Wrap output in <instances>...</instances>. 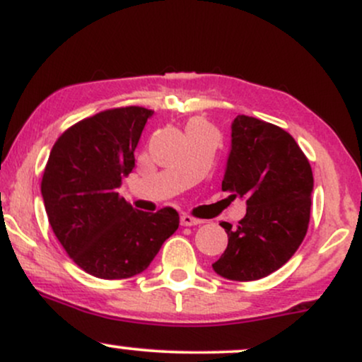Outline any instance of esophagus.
<instances>
[{
    "mask_svg": "<svg viewBox=\"0 0 362 362\" xmlns=\"http://www.w3.org/2000/svg\"><path fill=\"white\" fill-rule=\"evenodd\" d=\"M180 223L184 224V226H195V224H201L202 219L194 218V216H190V214H182L180 216Z\"/></svg>",
    "mask_w": 362,
    "mask_h": 362,
    "instance_id": "34e87169",
    "label": "esophagus"
}]
</instances>
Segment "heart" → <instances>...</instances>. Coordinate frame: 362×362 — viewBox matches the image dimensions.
Instances as JSON below:
<instances>
[{
  "label": "heart",
  "instance_id": "1",
  "mask_svg": "<svg viewBox=\"0 0 362 362\" xmlns=\"http://www.w3.org/2000/svg\"><path fill=\"white\" fill-rule=\"evenodd\" d=\"M192 132H216L214 127L204 119H190L187 124V134H192Z\"/></svg>",
  "mask_w": 362,
  "mask_h": 362
}]
</instances>
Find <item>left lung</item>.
<instances>
[{
	"label": "left lung",
	"mask_w": 362,
	"mask_h": 362,
	"mask_svg": "<svg viewBox=\"0 0 362 362\" xmlns=\"http://www.w3.org/2000/svg\"><path fill=\"white\" fill-rule=\"evenodd\" d=\"M223 190L247 199V214L228 233V247L213 264L231 281H257L282 267L300 248L310 224L313 172L289 132L265 120L238 115Z\"/></svg>",
	"instance_id": "obj_1"
}]
</instances>
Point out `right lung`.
I'll return each mask as SVG.
<instances>
[{
	"label": "right lung",
	"instance_id": "right-lung-1",
	"mask_svg": "<svg viewBox=\"0 0 362 362\" xmlns=\"http://www.w3.org/2000/svg\"><path fill=\"white\" fill-rule=\"evenodd\" d=\"M151 115L129 105L83 119L57 138L44 168L40 190L54 235L78 267L100 279L143 272L180 223L173 207L143 213L117 192Z\"/></svg>",
	"mask_w": 362,
	"mask_h": 362
}]
</instances>
